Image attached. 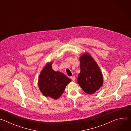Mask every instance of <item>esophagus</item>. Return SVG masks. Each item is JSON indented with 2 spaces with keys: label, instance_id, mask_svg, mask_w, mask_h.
Wrapping results in <instances>:
<instances>
[{
  "label": "esophagus",
  "instance_id": "1",
  "mask_svg": "<svg viewBox=\"0 0 131 131\" xmlns=\"http://www.w3.org/2000/svg\"><path fill=\"white\" fill-rule=\"evenodd\" d=\"M70 78H71V79L73 81H75L76 78H75V77H74V76H72V77H70Z\"/></svg>",
  "mask_w": 131,
  "mask_h": 131
}]
</instances>
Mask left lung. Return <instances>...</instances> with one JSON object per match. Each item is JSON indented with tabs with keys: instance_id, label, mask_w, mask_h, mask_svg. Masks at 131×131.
<instances>
[{
	"instance_id": "1",
	"label": "left lung",
	"mask_w": 131,
	"mask_h": 131,
	"mask_svg": "<svg viewBox=\"0 0 131 131\" xmlns=\"http://www.w3.org/2000/svg\"><path fill=\"white\" fill-rule=\"evenodd\" d=\"M80 62L81 71L77 82L87 94H94L103 84L101 69L89 53H83L81 56Z\"/></svg>"
}]
</instances>
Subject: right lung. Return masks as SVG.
I'll return each mask as SVG.
<instances>
[{"label":"right lung","instance_id":"right-lung-1","mask_svg":"<svg viewBox=\"0 0 131 131\" xmlns=\"http://www.w3.org/2000/svg\"><path fill=\"white\" fill-rule=\"evenodd\" d=\"M52 64L51 62L47 63L42 69L38 79V85L44 96L57 100L62 95L71 80L64 73L54 71Z\"/></svg>","mask_w":131,"mask_h":131}]
</instances>
